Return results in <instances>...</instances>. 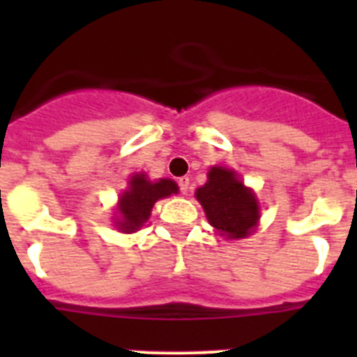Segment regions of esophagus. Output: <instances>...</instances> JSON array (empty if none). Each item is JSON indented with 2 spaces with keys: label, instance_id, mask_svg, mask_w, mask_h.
Masks as SVG:
<instances>
[{
  "label": "esophagus",
  "instance_id": "1",
  "mask_svg": "<svg viewBox=\"0 0 357 357\" xmlns=\"http://www.w3.org/2000/svg\"><path fill=\"white\" fill-rule=\"evenodd\" d=\"M178 188H181L182 195L188 193V189H189V178H188V176H181V178H178Z\"/></svg>",
  "mask_w": 357,
  "mask_h": 357
}]
</instances>
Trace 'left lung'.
Instances as JSON below:
<instances>
[{"mask_svg":"<svg viewBox=\"0 0 357 357\" xmlns=\"http://www.w3.org/2000/svg\"><path fill=\"white\" fill-rule=\"evenodd\" d=\"M197 198L211 225L230 239L248 236L259 220L254 193L243 185L232 169L220 166L211 169L209 181L197 189Z\"/></svg>","mask_w":357,"mask_h":357,"instance_id":"left-lung-1","label":"left lung"}]
</instances>
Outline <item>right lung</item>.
<instances>
[{
    "label": "right lung",
    "instance_id": "right-lung-1",
    "mask_svg": "<svg viewBox=\"0 0 357 357\" xmlns=\"http://www.w3.org/2000/svg\"><path fill=\"white\" fill-rule=\"evenodd\" d=\"M176 191H178V188L169 178H160L157 182H150L146 181V176L143 173L134 175L128 191H125L121 198H119L121 220L118 222V227L123 232H135L150 218L153 204L159 198L169 197V195L176 193Z\"/></svg>",
    "mask_w": 357,
    "mask_h": 357
}]
</instances>
